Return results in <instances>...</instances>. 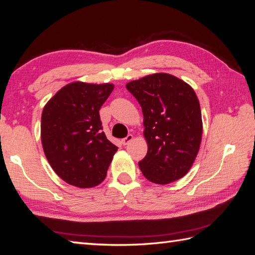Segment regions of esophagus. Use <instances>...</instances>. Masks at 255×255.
Segmentation results:
<instances>
[{
  "mask_svg": "<svg viewBox=\"0 0 255 255\" xmlns=\"http://www.w3.org/2000/svg\"><path fill=\"white\" fill-rule=\"evenodd\" d=\"M132 139H133V136H132V134H128V136H127L126 138H124V139L122 140V143H123L124 145H127L129 142L131 141Z\"/></svg>",
  "mask_w": 255,
  "mask_h": 255,
  "instance_id": "obj_1",
  "label": "esophagus"
}]
</instances>
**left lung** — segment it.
I'll list each match as a JSON object with an SVG mask.
<instances>
[{
  "instance_id": "8db88e82",
  "label": "left lung",
  "mask_w": 255,
  "mask_h": 255,
  "mask_svg": "<svg viewBox=\"0 0 255 255\" xmlns=\"http://www.w3.org/2000/svg\"><path fill=\"white\" fill-rule=\"evenodd\" d=\"M143 113L147 155L139 162L143 176L169 184L186 174L203 134L200 106L194 90L174 75L154 73L127 83Z\"/></svg>"
}]
</instances>
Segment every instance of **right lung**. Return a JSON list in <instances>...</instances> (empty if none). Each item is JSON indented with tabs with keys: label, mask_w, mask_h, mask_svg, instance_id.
Instances as JSON below:
<instances>
[{
	"label": "right lung",
	"mask_w": 255,
	"mask_h": 255,
	"mask_svg": "<svg viewBox=\"0 0 255 255\" xmlns=\"http://www.w3.org/2000/svg\"><path fill=\"white\" fill-rule=\"evenodd\" d=\"M111 83H70L41 114V143L49 164L64 182L81 188L99 185L117 151L103 131L100 108Z\"/></svg>",
	"instance_id": "1"
}]
</instances>
